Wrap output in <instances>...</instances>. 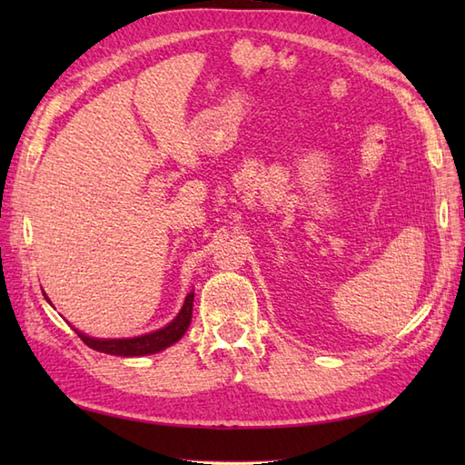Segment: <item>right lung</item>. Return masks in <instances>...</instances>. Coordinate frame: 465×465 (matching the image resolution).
Listing matches in <instances>:
<instances>
[{
  "label": "right lung",
  "mask_w": 465,
  "mask_h": 465,
  "mask_svg": "<svg viewBox=\"0 0 465 465\" xmlns=\"http://www.w3.org/2000/svg\"><path fill=\"white\" fill-rule=\"evenodd\" d=\"M192 310H193V292L185 295L183 308L175 315V320L157 331L137 335V338H124V340H100V338H90V335H85L77 330L75 331L82 338V341L85 345H90V348L95 351H104L110 355H124V358H137V355L157 353L165 348H170L172 343L180 341L182 335L187 331V328H190Z\"/></svg>",
  "instance_id": "obj_1"
}]
</instances>
